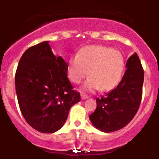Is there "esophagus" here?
I'll use <instances>...</instances> for the list:
<instances>
[{"instance_id":"obj_1","label":"esophagus","mask_w":159,"mask_h":159,"mask_svg":"<svg viewBox=\"0 0 159 159\" xmlns=\"http://www.w3.org/2000/svg\"><path fill=\"white\" fill-rule=\"evenodd\" d=\"M81 99H86V98H87L89 97L88 96H87V94H84V93H81Z\"/></svg>"}]
</instances>
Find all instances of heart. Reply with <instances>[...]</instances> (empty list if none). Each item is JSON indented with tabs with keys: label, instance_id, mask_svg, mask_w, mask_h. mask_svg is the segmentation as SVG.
Wrapping results in <instances>:
<instances>
[{
	"label": "heart",
	"instance_id": "heart-1",
	"mask_svg": "<svg viewBox=\"0 0 159 159\" xmlns=\"http://www.w3.org/2000/svg\"><path fill=\"white\" fill-rule=\"evenodd\" d=\"M125 62L121 52L103 45H88L81 48L69 61L68 76L75 84H84L85 90L109 91L119 84L123 76Z\"/></svg>",
	"mask_w": 159,
	"mask_h": 159
}]
</instances>
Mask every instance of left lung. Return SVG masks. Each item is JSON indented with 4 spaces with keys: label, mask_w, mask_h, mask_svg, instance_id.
Returning <instances> with one entry per match:
<instances>
[{
    "label": "left lung",
    "mask_w": 159,
    "mask_h": 159,
    "mask_svg": "<svg viewBox=\"0 0 159 159\" xmlns=\"http://www.w3.org/2000/svg\"><path fill=\"white\" fill-rule=\"evenodd\" d=\"M126 70L116 88L96 98L97 107L89 116L91 123L103 132L120 130L138 112L142 98L144 72L138 54L128 59Z\"/></svg>",
    "instance_id": "1"
}]
</instances>
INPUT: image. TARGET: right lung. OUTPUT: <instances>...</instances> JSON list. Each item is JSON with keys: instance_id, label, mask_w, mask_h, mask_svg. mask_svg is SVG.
<instances>
[{"instance_id": "add662e5", "label": "right lung", "mask_w": 159, "mask_h": 159, "mask_svg": "<svg viewBox=\"0 0 159 159\" xmlns=\"http://www.w3.org/2000/svg\"><path fill=\"white\" fill-rule=\"evenodd\" d=\"M67 71V63L53 54L48 41L27 49L20 59L15 76L18 102L27 123L40 132L61 129L69 109L81 100Z\"/></svg>"}]
</instances>
